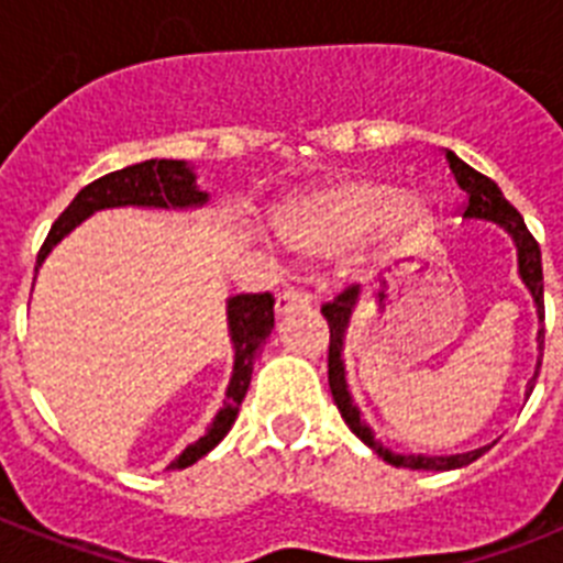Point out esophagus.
Masks as SVG:
<instances>
[{
  "mask_svg": "<svg viewBox=\"0 0 563 563\" xmlns=\"http://www.w3.org/2000/svg\"><path fill=\"white\" fill-rule=\"evenodd\" d=\"M310 307V296L298 290H285L276 296V316H290L296 310H307Z\"/></svg>",
  "mask_w": 563,
  "mask_h": 563,
  "instance_id": "1",
  "label": "esophagus"
}]
</instances>
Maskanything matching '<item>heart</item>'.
<instances>
[{
    "instance_id": "b5f03b06",
    "label": "heart",
    "mask_w": 563,
    "mask_h": 563,
    "mask_svg": "<svg viewBox=\"0 0 563 563\" xmlns=\"http://www.w3.org/2000/svg\"><path fill=\"white\" fill-rule=\"evenodd\" d=\"M434 222L422 194L397 191L391 183L355 177L287 202L276 213V231L292 251L327 253L375 231L386 242L426 233Z\"/></svg>"
}]
</instances>
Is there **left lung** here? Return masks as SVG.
I'll return each mask as SVG.
<instances>
[{
  "mask_svg": "<svg viewBox=\"0 0 563 563\" xmlns=\"http://www.w3.org/2000/svg\"><path fill=\"white\" fill-rule=\"evenodd\" d=\"M445 161H449L451 172H454L456 186L465 191L467 202H465V220H476V222H494L499 225L507 236L514 239L516 245V262H519V278L521 285L527 287L530 298H533L536 316H539V324H544V276H541V251L539 242L530 236L527 231L525 220H521V213L516 211L510 202L505 200V194L499 191L490 177L479 174L476 168L467 166L465 161H460L454 152H445ZM361 301V287H350V290H343L341 296L332 301V305L321 307L324 312L327 324H330V391L332 400H335L338 411H341L343 422L350 426L352 434L357 437L361 442H366L377 456L389 462L395 467H411V471H456V467L471 465L474 460H479L485 451H490V445H482V449L465 451V454H397V451L386 449L380 440L375 437V431L369 429V422L361 417V409L352 400L350 383H346V366H343V343H346V332H350L352 316H355V307ZM539 341V361H536V372L527 383V395L533 391V383L539 377L541 369V352H544V327L536 335Z\"/></svg>",
  "mask_w": 563,
  "mask_h": 563,
  "instance_id": "8db88e82",
  "label": "left lung"
}]
</instances>
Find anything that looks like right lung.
Listing matches in <instances>:
<instances>
[{"label": "right lung", "mask_w": 563, "mask_h": 563, "mask_svg": "<svg viewBox=\"0 0 563 563\" xmlns=\"http://www.w3.org/2000/svg\"><path fill=\"white\" fill-rule=\"evenodd\" d=\"M208 206V191L197 186L194 166L186 161H143L134 166L112 172L101 180L89 183L76 194L67 211L49 228L42 251L36 258V271L44 265L49 251L62 242L64 236L76 231L92 213L107 211V208H148V211H197ZM228 335L233 346V369L225 389V402L213 415L211 426L200 440H194L177 460L168 462L166 471H180L194 465L197 460L213 451L222 442V437L231 431L236 422L239 406L245 400L247 386H251V372L256 357L262 355V346L267 343L273 330V296L271 292H256V296H231L225 301Z\"/></svg>", "instance_id": "obj_1"}]
</instances>
